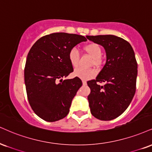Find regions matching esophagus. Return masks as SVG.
I'll return each mask as SVG.
<instances>
[{
    "mask_svg": "<svg viewBox=\"0 0 152 152\" xmlns=\"http://www.w3.org/2000/svg\"><path fill=\"white\" fill-rule=\"evenodd\" d=\"M82 83H83V85H86L87 84V82H86V81H85V80H83V81H82Z\"/></svg>",
    "mask_w": 152,
    "mask_h": 152,
    "instance_id": "1",
    "label": "esophagus"
}]
</instances>
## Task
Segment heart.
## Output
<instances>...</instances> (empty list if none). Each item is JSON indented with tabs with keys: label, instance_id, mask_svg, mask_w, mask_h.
Wrapping results in <instances>:
<instances>
[{
	"label": "heart",
	"instance_id": "b5f03b06",
	"mask_svg": "<svg viewBox=\"0 0 152 152\" xmlns=\"http://www.w3.org/2000/svg\"><path fill=\"white\" fill-rule=\"evenodd\" d=\"M83 50L93 58L91 64L98 67L103 64V60L101 58L102 48L99 45L94 42L89 43L83 47ZM69 59L72 66L76 67L78 65L80 53L76 48H72L69 51ZM74 75L81 79L88 80L94 77L96 75V71L92 69L77 68L74 70Z\"/></svg>",
	"mask_w": 152,
	"mask_h": 152
}]
</instances>
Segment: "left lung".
I'll return each mask as SVG.
<instances>
[{
    "instance_id": "1",
    "label": "left lung",
    "mask_w": 152,
    "mask_h": 152,
    "mask_svg": "<svg viewBox=\"0 0 152 152\" xmlns=\"http://www.w3.org/2000/svg\"><path fill=\"white\" fill-rule=\"evenodd\" d=\"M105 49L107 61L96 79L87 82L91 113L100 120H111L128 107L136 91L137 63L128 42L115 35L87 36ZM103 82L105 85L100 86Z\"/></svg>"
}]
</instances>
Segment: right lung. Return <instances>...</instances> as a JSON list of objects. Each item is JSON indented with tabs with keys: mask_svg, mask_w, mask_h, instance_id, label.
Wrapping results in <instances>:
<instances>
[{
	"mask_svg": "<svg viewBox=\"0 0 152 152\" xmlns=\"http://www.w3.org/2000/svg\"><path fill=\"white\" fill-rule=\"evenodd\" d=\"M86 41L82 35L55 32L42 37L31 47L25 67L27 99L34 113L45 121H57L69 113L82 81L77 76L62 78L74 71L69 51Z\"/></svg>",
	"mask_w": 152,
	"mask_h": 152,
	"instance_id": "1",
	"label": "right lung"
}]
</instances>
